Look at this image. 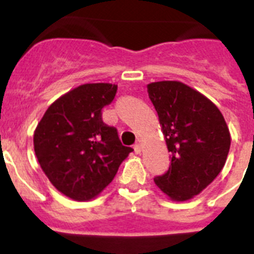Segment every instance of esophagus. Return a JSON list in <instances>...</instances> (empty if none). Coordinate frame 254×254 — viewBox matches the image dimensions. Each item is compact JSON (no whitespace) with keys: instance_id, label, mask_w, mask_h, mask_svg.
Returning a JSON list of instances; mask_svg holds the SVG:
<instances>
[{"instance_id":"34e87169","label":"esophagus","mask_w":254,"mask_h":254,"mask_svg":"<svg viewBox=\"0 0 254 254\" xmlns=\"http://www.w3.org/2000/svg\"><path fill=\"white\" fill-rule=\"evenodd\" d=\"M133 149H134V152H136V154H140L141 149H142V142H141V140L136 141V143H134Z\"/></svg>"}]
</instances>
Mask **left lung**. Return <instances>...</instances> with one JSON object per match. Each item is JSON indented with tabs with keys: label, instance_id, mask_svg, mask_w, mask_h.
I'll return each mask as SVG.
<instances>
[{
	"label": "left lung",
	"instance_id": "obj_1",
	"mask_svg": "<svg viewBox=\"0 0 254 254\" xmlns=\"http://www.w3.org/2000/svg\"><path fill=\"white\" fill-rule=\"evenodd\" d=\"M161 131L172 152L169 169L154 179L173 201L201 193L225 165L230 132L219 108L181 81L147 85Z\"/></svg>",
	"mask_w": 254,
	"mask_h": 254
}]
</instances>
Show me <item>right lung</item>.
Listing matches in <instances>:
<instances>
[{"label": "right lung", "mask_w": 254, "mask_h": 254, "mask_svg": "<svg viewBox=\"0 0 254 254\" xmlns=\"http://www.w3.org/2000/svg\"><path fill=\"white\" fill-rule=\"evenodd\" d=\"M117 85L84 84L52 103L34 131L40 168L61 193L75 201L95 198L133 150L102 120Z\"/></svg>", "instance_id": "right-lung-1"}]
</instances>
